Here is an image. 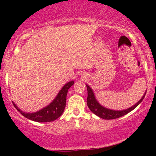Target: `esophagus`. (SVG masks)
I'll return each mask as SVG.
<instances>
[{
    "instance_id": "1",
    "label": "esophagus",
    "mask_w": 156,
    "mask_h": 156,
    "mask_svg": "<svg viewBox=\"0 0 156 156\" xmlns=\"http://www.w3.org/2000/svg\"><path fill=\"white\" fill-rule=\"evenodd\" d=\"M87 75H84V76L83 77V78H87Z\"/></svg>"
}]
</instances>
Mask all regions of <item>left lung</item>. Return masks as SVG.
<instances>
[{"label":"left lung","mask_w":156,"mask_h":156,"mask_svg":"<svg viewBox=\"0 0 156 156\" xmlns=\"http://www.w3.org/2000/svg\"><path fill=\"white\" fill-rule=\"evenodd\" d=\"M87 89V92H88V97H87V105H88L89 108L90 109V111L93 114H94L98 117L102 118V119H117V118L121 117L122 116L125 115V114H128V113L133 111L136 107L138 106L141 103V102L143 101L144 96H145L146 92H144V95L142 96V98L137 102L136 103H135V105H132L130 108L124 109V110H113V109H110L108 108H105V107L103 106L98 101V100L96 99V97L94 95V93L93 92L92 89L88 85V84H86Z\"/></svg>","instance_id":"obj_1"}]
</instances>
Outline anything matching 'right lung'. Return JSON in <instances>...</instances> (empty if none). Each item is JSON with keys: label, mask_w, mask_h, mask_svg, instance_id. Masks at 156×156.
I'll return each mask as SVG.
<instances>
[{"label": "right lung", "mask_w": 156, "mask_h": 156, "mask_svg": "<svg viewBox=\"0 0 156 156\" xmlns=\"http://www.w3.org/2000/svg\"><path fill=\"white\" fill-rule=\"evenodd\" d=\"M73 84H74V80H71L66 83L51 103L36 112L26 113L23 112L16 105L14 102L12 103L16 109L27 119L38 122H48L54 121L58 119L64 112L66 106V99H67L68 89L70 88Z\"/></svg>", "instance_id": "obj_1"}]
</instances>
